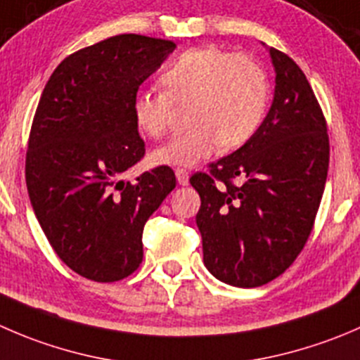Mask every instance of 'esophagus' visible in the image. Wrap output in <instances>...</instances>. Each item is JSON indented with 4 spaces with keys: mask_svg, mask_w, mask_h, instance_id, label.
Here are the masks:
<instances>
[{
    "mask_svg": "<svg viewBox=\"0 0 360 360\" xmlns=\"http://www.w3.org/2000/svg\"><path fill=\"white\" fill-rule=\"evenodd\" d=\"M176 177L181 186H186L188 181H190V174H188L186 169H176Z\"/></svg>",
    "mask_w": 360,
    "mask_h": 360,
    "instance_id": "1",
    "label": "esophagus"
}]
</instances>
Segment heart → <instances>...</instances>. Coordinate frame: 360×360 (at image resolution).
I'll list each match as a JSON object with an SVG mask.
<instances>
[{"instance_id": "heart-1", "label": "heart", "mask_w": 360, "mask_h": 360, "mask_svg": "<svg viewBox=\"0 0 360 360\" xmlns=\"http://www.w3.org/2000/svg\"><path fill=\"white\" fill-rule=\"evenodd\" d=\"M163 91L135 93L131 112L149 137H162L172 121V102L190 98L191 124L153 153L162 165H195L219 146L246 144L264 121L269 100L264 68L246 54H230L216 45L193 47L172 59L160 75Z\"/></svg>"}]
</instances>
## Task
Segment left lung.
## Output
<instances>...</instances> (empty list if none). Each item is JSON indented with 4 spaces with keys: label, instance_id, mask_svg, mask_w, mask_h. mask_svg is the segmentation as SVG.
I'll return each instance as SVG.
<instances>
[{
    "label": "left lung",
    "instance_id": "1",
    "mask_svg": "<svg viewBox=\"0 0 360 360\" xmlns=\"http://www.w3.org/2000/svg\"><path fill=\"white\" fill-rule=\"evenodd\" d=\"M269 54L276 87L264 123L243 148L190 177L200 195L205 267L239 288L262 287L294 264L329 170L327 123L304 72L278 49Z\"/></svg>",
    "mask_w": 360,
    "mask_h": 360
}]
</instances>
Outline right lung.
I'll return each mask as SVG.
<instances>
[{
	"mask_svg": "<svg viewBox=\"0 0 360 360\" xmlns=\"http://www.w3.org/2000/svg\"><path fill=\"white\" fill-rule=\"evenodd\" d=\"M176 44L117 34L63 59L45 84L26 153L31 205L52 250L98 283L130 276L142 262V230L176 188L162 165L121 176L144 158L131 112L139 86Z\"/></svg>",
	"mask_w": 360,
	"mask_h": 360,
	"instance_id": "1",
	"label": "right lung"
}]
</instances>
